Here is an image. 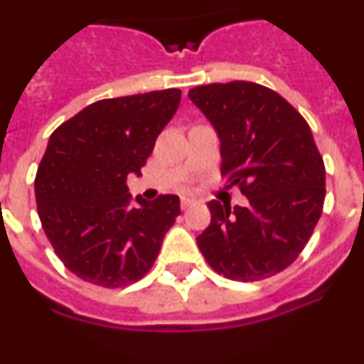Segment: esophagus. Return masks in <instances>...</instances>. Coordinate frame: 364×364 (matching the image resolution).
<instances>
[{"label": "esophagus", "mask_w": 364, "mask_h": 364, "mask_svg": "<svg viewBox=\"0 0 364 364\" xmlns=\"http://www.w3.org/2000/svg\"><path fill=\"white\" fill-rule=\"evenodd\" d=\"M193 204H195V198L182 197V200H180V205H182V210H188V208H191Z\"/></svg>", "instance_id": "obj_1"}]
</instances>
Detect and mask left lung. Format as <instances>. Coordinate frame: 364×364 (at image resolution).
Here are the masks:
<instances>
[{
    "label": "left lung",
    "instance_id": "obj_1",
    "mask_svg": "<svg viewBox=\"0 0 364 364\" xmlns=\"http://www.w3.org/2000/svg\"><path fill=\"white\" fill-rule=\"evenodd\" d=\"M189 100L220 138L222 176L247 204L211 200V224L197 237L208 264L231 281L277 275L310 240L324 195V162L301 112L253 82L210 83Z\"/></svg>",
    "mask_w": 364,
    "mask_h": 364
}]
</instances>
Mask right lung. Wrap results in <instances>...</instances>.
Wrapping results in <instances>:
<instances>
[{
    "mask_svg": "<svg viewBox=\"0 0 364 364\" xmlns=\"http://www.w3.org/2000/svg\"><path fill=\"white\" fill-rule=\"evenodd\" d=\"M180 89L100 100L63 122L38 166V215L54 253L82 281L120 288L146 275L180 215L176 195L131 204L154 140L180 104Z\"/></svg>",
    "mask_w": 364,
    "mask_h": 364,
    "instance_id": "obj_1",
    "label": "right lung"
}]
</instances>
